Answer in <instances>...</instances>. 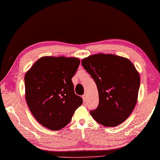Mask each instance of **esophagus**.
Instances as JSON below:
<instances>
[{"instance_id":"esophagus-1","label":"esophagus","mask_w":160,"mask_h":160,"mask_svg":"<svg viewBox=\"0 0 160 160\" xmlns=\"http://www.w3.org/2000/svg\"><path fill=\"white\" fill-rule=\"evenodd\" d=\"M82 98H83V102H86V94H83V95L82 96Z\"/></svg>"}]
</instances>
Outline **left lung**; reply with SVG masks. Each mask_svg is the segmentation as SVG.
I'll return each mask as SVG.
<instances>
[{
  "instance_id": "1",
  "label": "left lung",
  "mask_w": 160,
  "mask_h": 160,
  "mask_svg": "<svg viewBox=\"0 0 160 160\" xmlns=\"http://www.w3.org/2000/svg\"><path fill=\"white\" fill-rule=\"evenodd\" d=\"M95 82L99 102L90 113L104 126H116L130 116L138 102L140 77L128 58L114 54H97L81 61Z\"/></svg>"
}]
</instances>
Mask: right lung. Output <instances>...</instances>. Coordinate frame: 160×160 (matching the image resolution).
I'll list each match as a JSON object with an SVG mask.
<instances>
[{
    "instance_id": "right-lung-1",
    "label": "right lung",
    "mask_w": 160,
    "mask_h": 160,
    "mask_svg": "<svg viewBox=\"0 0 160 160\" xmlns=\"http://www.w3.org/2000/svg\"><path fill=\"white\" fill-rule=\"evenodd\" d=\"M79 63L80 60L74 57H43L26 72V102L43 126L52 130L63 128L82 104L72 81Z\"/></svg>"
}]
</instances>
